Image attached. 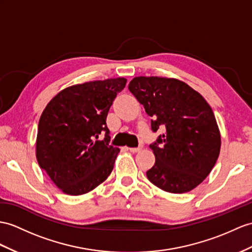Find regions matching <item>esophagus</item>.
<instances>
[{
  "label": "esophagus",
  "mask_w": 252,
  "mask_h": 252,
  "mask_svg": "<svg viewBox=\"0 0 252 252\" xmlns=\"http://www.w3.org/2000/svg\"><path fill=\"white\" fill-rule=\"evenodd\" d=\"M128 150H129V151L132 152V153H137V152L142 150V145H140V146H138V147H129V149H128Z\"/></svg>",
  "instance_id": "1"
}]
</instances>
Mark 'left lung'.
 <instances>
[{"label": "left lung", "instance_id": "1", "mask_svg": "<svg viewBox=\"0 0 252 252\" xmlns=\"http://www.w3.org/2000/svg\"><path fill=\"white\" fill-rule=\"evenodd\" d=\"M128 89L150 115L152 130L164 132L150 147L156 161L146 176L171 193L197 187L216 163L221 139L212 108L197 91L172 78L136 77Z\"/></svg>", "mask_w": 252, "mask_h": 252}]
</instances>
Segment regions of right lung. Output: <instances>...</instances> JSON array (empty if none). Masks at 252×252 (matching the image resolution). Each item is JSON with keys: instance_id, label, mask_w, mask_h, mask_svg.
<instances>
[{"instance_id": "obj_1", "label": "right lung", "mask_w": 252, "mask_h": 252, "mask_svg": "<svg viewBox=\"0 0 252 252\" xmlns=\"http://www.w3.org/2000/svg\"><path fill=\"white\" fill-rule=\"evenodd\" d=\"M126 82L115 78L72 85L54 96L42 111L36 158L64 193H87L111 174L120 149L109 143L106 120Z\"/></svg>"}]
</instances>
